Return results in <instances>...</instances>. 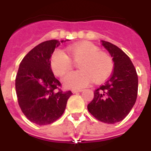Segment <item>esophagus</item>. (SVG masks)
I'll return each mask as SVG.
<instances>
[{
    "mask_svg": "<svg viewBox=\"0 0 151 151\" xmlns=\"http://www.w3.org/2000/svg\"><path fill=\"white\" fill-rule=\"evenodd\" d=\"M82 89H73L72 90V92L73 93H78V92H82Z\"/></svg>",
    "mask_w": 151,
    "mask_h": 151,
    "instance_id": "34e87169",
    "label": "esophagus"
}]
</instances>
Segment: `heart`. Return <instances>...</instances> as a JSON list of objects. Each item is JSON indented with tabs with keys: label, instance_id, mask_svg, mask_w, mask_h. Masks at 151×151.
<instances>
[{
	"label": "heart",
	"instance_id": "1",
	"mask_svg": "<svg viewBox=\"0 0 151 151\" xmlns=\"http://www.w3.org/2000/svg\"><path fill=\"white\" fill-rule=\"evenodd\" d=\"M73 60L79 62L81 70L72 72L64 78V85L70 88H81L88 85L92 81L99 83L106 80L114 70V61L110 55L89 41H82L67 48ZM50 66L53 73L63 77L71 70L73 62L67 55L60 49L52 53Z\"/></svg>",
	"mask_w": 151,
	"mask_h": 151
}]
</instances>
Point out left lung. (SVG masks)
Instances as JSON below:
<instances>
[{
	"mask_svg": "<svg viewBox=\"0 0 151 151\" xmlns=\"http://www.w3.org/2000/svg\"><path fill=\"white\" fill-rule=\"evenodd\" d=\"M114 63L112 75L94 91L88 110L98 121L107 124L121 122L129 114L138 93V75L129 57L117 46L102 41Z\"/></svg>",
	"mask_w": 151,
	"mask_h": 151,
	"instance_id": "obj_1",
	"label": "left lung"
}]
</instances>
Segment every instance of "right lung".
<instances>
[{"label":"right lung","instance_id":"add662e5","mask_svg":"<svg viewBox=\"0 0 151 151\" xmlns=\"http://www.w3.org/2000/svg\"><path fill=\"white\" fill-rule=\"evenodd\" d=\"M59 45L57 40H50L34 47L22 59L15 78L19 107L27 119L39 125L59 119L72 95L59 88L61 83L51 68L50 58Z\"/></svg>","mask_w":151,"mask_h":151}]
</instances>
